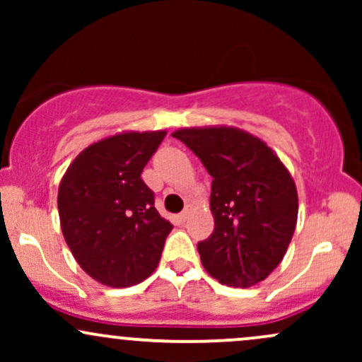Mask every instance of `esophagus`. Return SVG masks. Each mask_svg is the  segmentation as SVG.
<instances>
[{
  "mask_svg": "<svg viewBox=\"0 0 362 362\" xmlns=\"http://www.w3.org/2000/svg\"><path fill=\"white\" fill-rule=\"evenodd\" d=\"M190 211H192V206H190V204H187V206H185V209L182 211V213H180V219H182V221H185V219L189 218Z\"/></svg>",
  "mask_w": 362,
  "mask_h": 362,
  "instance_id": "esophagus-1",
  "label": "esophagus"
}]
</instances>
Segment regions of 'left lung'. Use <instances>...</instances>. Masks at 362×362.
<instances>
[{
  "mask_svg": "<svg viewBox=\"0 0 362 362\" xmlns=\"http://www.w3.org/2000/svg\"><path fill=\"white\" fill-rule=\"evenodd\" d=\"M172 136L213 177L214 231L197 243L207 274L233 288L259 284L281 264L296 228L289 170L264 141L238 127H184Z\"/></svg>",
  "mask_w": 362,
  "mask_h": 362,
  "instance_id": "8db88e82",
  "label": "left lung"
}]
</instances>
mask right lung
Instances as JSON below:
<instances>
[{"mask_svg":"<svg viewBox=\"0 0 362 362\" xmlns=\"http://www.w3.org/2000/svg\"><path fill=\"white\" fill-rule=\"evenodd\" d=\"M167 131H126L90 144L57 192L61 230L80 267L103 286L129 288L155 272L172 223L141 173Z\"/></svg>","mask_w":362,"mask_h":362,"instance_id":"1","label":"right lung"}]
</instances>
